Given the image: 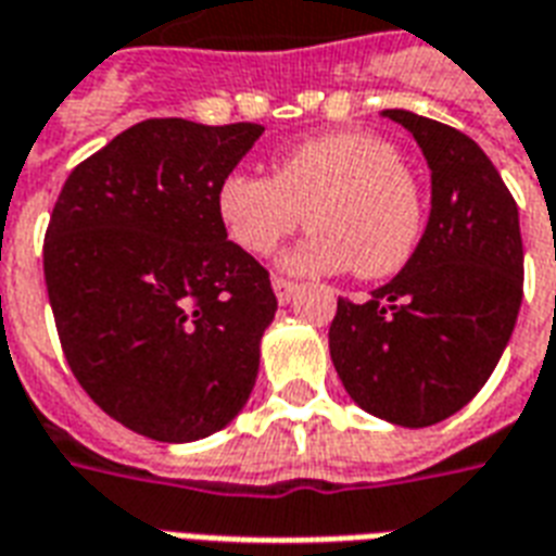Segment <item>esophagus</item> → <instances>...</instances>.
<instances>
[{
  "label": "esophagus",
  "mask_w": 556,
  "mask_h": 556,
  "mask_svg": "<svg viewBox=\"0 0 556 556\" xmlns=\"http://www.w3.org/2000/svg\"><path fill=\"white\" fill-rule=\"evenodd\" d=\"M270 286H274V294H277V300L282 303V306H286V303H291V298L298 294V286H294L291 279L274 277V282H270Z\"/></svg>",
  "instance_id": "obj_1"
}]
</instances>
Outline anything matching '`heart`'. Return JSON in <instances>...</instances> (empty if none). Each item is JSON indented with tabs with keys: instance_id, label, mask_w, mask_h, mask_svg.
<instances>
[{
	"instance_id": "b5f03b06",
	"label": "heart",
	"mask_w": 556,
	"mask_h": 556,
	"mask_svg": "<svg viewBox=\"0 0 556 556\" xmlns=\"http://www.w3.org/2000/svg\"><path fill=\"white\" fill-rule=\"evenodd\" d=\"M229 238L253 256L274 253L298 226L315 229L282 258L291 274L392 277L413 258L425 205L397 152L365 131H336L298 143L274 176L229 174L217 188Z\"/></svg>"
}]
</instances>
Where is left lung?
Masks as SVG:
<instances>
[{"label":"left lung","mask_w":556,"mask_h":556,"mask_svg":"<svg viewBox=\"0 0 556 556\" xmlns=\"http://www.w3.org/2000/svg\"><path fill=\"white\" fill-rule=\"evenodd\" d=\"M430 167V217L404 270L365 303L339 300L330 356L344 392L389 425L430 427L495 371L521 306L519 205L468 135L404 109Z\"/></svg>","instance_id":"1"}]
</instances>
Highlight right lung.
I'll return each mask as SVG.
<instances>
[{
	"label": "right lung",
	"mask_w": 556,
	"mask_h": 556,
	"mask_svg": "<svg viewBox=\"0 0 556 556\" xmlns=\"http://www.w3.org/2000/svg\"><path fill=\"white\" fill-rule=\"evenodd\" d=\"M265 126L135 123L70 174L43 274L70 368L114 421L155 442L224 430L256 386L277 298L226 241L217 188Z\"/></svg>",
	"instance_id": "1"
}]
</instances>
